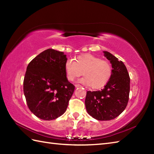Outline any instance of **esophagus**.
I'll return each instance as SVG.
<instances>
[{"mask_svg":"<svg viewBox=\"0 0 154 154\" xmlns=\"http://www.w3.org/2000/svg\"><path fill=\"white\" fill-rule=\"evenodd\" d=\"M75 87H76V88H77V87H81V86L80 85H78V84L75 85Z\"/></svg>","mask_w":154,"mask_h":154,"instance_id":"esophagus-1","label":"esophagus"}]
</instances>
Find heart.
<instances>
[{"label": "heart", "mask_w": 154, "mask_h": 154, "mask_svg": "<svg viewBox=\"0 0 154 154\" xmlns=\"http://www.w3.org/2000/svg\"><path fill=\"white\" fill-rule=\"evenodd\" d=\"M65 70L67 79L70 81L81 76L83 72L84 77L79 82L94 89L103 87L110 79L112 72L109 61L91 54L79 55L75 61L68 59L65 61Z\"/></svg>", "instance_id": "1"}]
</instances>
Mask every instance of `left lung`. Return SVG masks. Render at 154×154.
<instances>
[{"label": "left lung", "instance_id": "1", "mask_svg": "<svg viewBox=\"0 0 154 154\" xmlns=\"http://www.w3.org/2000/svg\"><path fill=\"white\" fill-rule=\"evenodd\" d=\"M103 52L112 65V75L103 89L87 91L85 103L88 114L94 119L110 120L126 109L129 100L130 79L122 61L109 52Z\"/></svg>", "mask_w": 154, "mask_h": 154}]
</instances>
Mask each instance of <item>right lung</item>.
<instances>
[{
    "instance_id": "1",
    "label": "right lung",
    "mask_w": 154,
    "mask_h": 154,
    "mask_svg": "<svg viewBox=\"0 0 154 154\" xmlns=\"http://www.w3.org/2000/svg\"><path fill=\"white\" fill-rule=\"evenodd\" d=\"M67 60L63 52L48 49L28 65L24 93L29 109L40 119L54 120L66 111L75 90L65 73Z\"/></svg>"
}]
</instances>
